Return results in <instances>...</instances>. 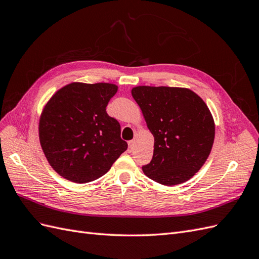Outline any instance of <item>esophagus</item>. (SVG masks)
Listing matches in <instances>:
<instances>
[{"mask_svg":"<svg viewBox=\"0 0 259 259\" xmlns=\"http://www.w3.org/2000/svg\"><path fill=\"white\" fill-rule=\"evenodd\" d=\"M134 145H135L134 140H130V142H128V151L130 152L133 150V149H134Z\"/></svg>","mask_w":259,"mask_h":259,"instance_id":"esophagus-1","label":"esophagus"}]
</instances>
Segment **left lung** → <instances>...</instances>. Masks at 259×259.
<instances>
[{"mask_svg": "<svg viewBox=\"0 0 259 259\" xmlns=\"http://www.w3.org/2000/svg\"><path fill=\"white\" fill-rule=\"evenodd\" d=\"M132 96L154 137L152 160L144 173L165 186L189 180L214 143L215 124L206 104L190 90L167 86H137Z\"/></svg>", "mask_w": 259, "mask_h": 259, "instance_id": "left-lung-1", "label": "left lung"}]
</instances>
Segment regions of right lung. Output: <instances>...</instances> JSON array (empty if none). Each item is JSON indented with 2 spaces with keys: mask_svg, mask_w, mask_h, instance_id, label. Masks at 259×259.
Listing matches in <instances>:
<instances>
[{
  "mask_svg": "<svg viewBox=\"0 0 259 259\" xmlns=\"http://www.w3.org/2000/svg\"><path fill=\"white\" fill-rule=\"evenodd\" d=\"M117 92L110 83H71L57 91L38 123L41 147L51 166L64 178L85 184L110 169L126 150L120 123L106 107Z\"/></svg>",
  "mask_w": 259,
  "mask_h": 259,
  "instance_id": "obj_1",
  "label": "right lung"
}]
</instances>
